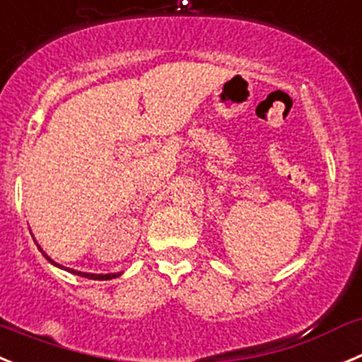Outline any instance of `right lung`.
<instances>
[{"label":"right lung","mask_w":362,"mask_h":362,"mask_svg":"<svg viewBox=\"0 0 362 362\" xmlns=\"http://www.w3.org/2000/svg\"><path fill=\"white\" fill-rule=\"evenodd\" d=\"M39 250H41V247H39ZM42 255H45V253H42ZM45 257H46V255H45ZM46 258H48V257H46ZM48 260L52 262V264H55L52 258H48ZM55 265H59V264H55ZM59 267H62V265H59ZM68 271H69V273H75V274H81V276H84V278H89V280H111V278L120 276V273H115V274H89V273H81V271H73V269H68Z\"/></svg>","instance_id":"1"}]
</instances>
